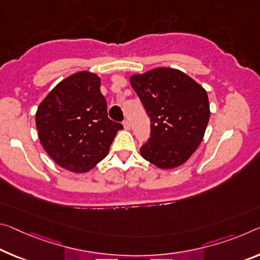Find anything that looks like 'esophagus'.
<instances>
[{
	"instance_id": "obj_1",
	"label": "esophagus",
	"mask_w": 260,
	"mask_h": 260,
	"mask_svg": "<svg viewBox=\"0 0 260 260\" xmlns=\"http://www.w3.org/2000/svg\"><path fill=\"white\" fill-rule=\"evenodd\" d=\"M123 127H125V129H129L131 128V123H129V121L128 120H127V119H126V120H123Z\"/></svg>"
}]
</instances>
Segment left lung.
Returning <instances> with one entry per match:
<instances>
[{"instance_id":"1","label":"left lung","mask_w":260,"mask_h":260,"mask_svg":"<svg viewBox=\"0 0 260 260\" xmlns=\"http://www.w3.org/2000/svg\"><path fill=\"white\" fill-rule=\"evenodd\" d=\"M150 119V138L141 156L160 169L186 162L203 141L209 120L206 90L183 72L156 68L131 77Z\"/></svg>"}]
</instances>
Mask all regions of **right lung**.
I'll return each mask as SVG.
<instances>
[{
  "mask_svg": "<svg viewBox=\"0 0 260 260\" xmlns=\"http://www.w3.org/2000/svg\"><path fill=\"white\" fill-rule=\"evenodd\" d=\"M101 78L80 72L64 78L40 103L36 125L44 149L60 167L86 172L105 157L122 125L108 117Z\"/></svg>",
  "mask_w": 260,
  "mask_h": 260,
  "instance_id": "obj_1",
  "label": "right lung"
}]
</instances>
